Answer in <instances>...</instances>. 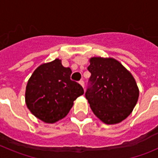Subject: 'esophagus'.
I'll return each mask as SVG.
<instances>
[{
    "label": "esophagus",
    "mask_w": 158,
    "mask_h": 158,
    "mask_svg": "<svg viewBox=\"0 0 158 158\" xmlns=\"http://www.w3.org/2000/svg\"><path fill=\"white\" fill-rule=\"evenodd\" d=\"M79 83H80V85L82 86V87L85 88V81H84L83 80H81L80 81H79Z\"/></svg>",
    "instance_id": "34e87169"
}]
</instances>
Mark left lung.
Wrapping results in <instances>:
<instances>
[{
    "label": "left lung",
    "mask_w": 158,
    "mask_h": 158,
    "mask_svg": "<svg viewBox=\"0 0 158 158\" xmlns=\"http://www.w3.org/2000/svg\"><path fill=\"white\" fill-rule=\"evenodd\" d=\"M85 97L92 111L106 124L120 123L136 105L139 91L135 78L114 58H92Z\"/></svg>",
    "instance_id": "8db88e82"
}]
</instances>
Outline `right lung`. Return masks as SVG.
<instances>
[{
    "label": "right lung",
    "instance_id": "obj_1",
    "mask_svg": "<svg viewBox=\"0 0 158 158\" xmlns=\"http://www.w3.org/2000/svg\"><path fill=\"white\" fill-rule=\"evenodd\" d=\"M70 68L59 59L43 64L27 82L25 100L28 109L40 120L53 123L63 118L73 101L84 93L82 86L70 79Z\"/></svg>",
    "mask_w": 158,
    "mask_h": 158
}]
</instances>
